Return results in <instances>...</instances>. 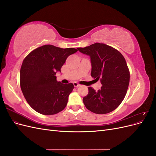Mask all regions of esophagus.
<instances>
[{
	"label": "esophagus",
	"mask_w": 156,
	"mask_h": 156,
	"mask_svg": "<svg viewBox=\"0 0 156 156\" xmlns=\"http://www.w3.org/2000/svg\"><path fill=\"white\" fill-rule=\"evenodd\" d=\"M73 85H74L75 87H78L80 86V84H78L77 83H76V82H74V83H73Z\"/></svg>",
	"instance_id": "34e87169"
}]
</instances>
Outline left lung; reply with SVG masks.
Masks as SVG:
<instances>
[{
  "label": "left lung",
  "mask_w": 156,
  "mask_h": 156,
  "mask_svg": "<svg viewBox=\"0 0 156 156\" xmlns=\"http://www.w3.org/2000/svg\"><path fill=\"white\" fill-rule=\"evenodd\" d=\"M77 49L90 56L91 76L100 80L102 87L96 91L88 87L83 98L87 109L96 114H107L119 107L124 99L129 83V71L120 52L104 44L96 43Z\"/></svg>",
  "instance_id": "left-lung-1"
}]
</instances>
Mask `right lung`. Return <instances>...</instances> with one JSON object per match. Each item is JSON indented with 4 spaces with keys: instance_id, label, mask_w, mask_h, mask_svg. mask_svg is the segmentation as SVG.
Instances as JSON below:
<instances>
[{
    "instance_id": "add662e5",
    "label": "right lung",
    "mask_w": 156,
    "mask_h": 156,
    "mask_svg": "<svg viewBox=\"0 0 156 156\" xmlns=\"http://www.w3.org/2000/svg\"><path fill=\"white\" fill-rule=\"evenodd\" d=\"M77 49H62L45 45L33 50L23 60L20 70V86L27 103L36 112L51 115L67 105L72 83L62 84L55 75L68 56Z\"/></svg>"
}]
</instances>
